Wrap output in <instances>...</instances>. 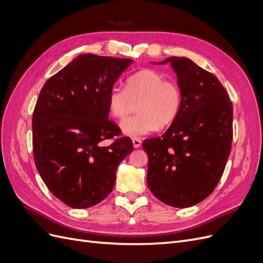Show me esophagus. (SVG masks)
Instances as JSON below:
<instances>
[{"instance_id": "1", "label": "esophagus", "mask_w": 263, "mask_h": 263, "mask_svg": "<svg viewBox=\"0 0 263 263\" xmlns=\"http://www.w3.org/2000/svg\"><path fill=\"white\" fill-rule=\"evenodd\" d=\"M133 145L135 148H139L141 146V140L139 138H134L133 139Z\"/></svg>"}]
</instances>
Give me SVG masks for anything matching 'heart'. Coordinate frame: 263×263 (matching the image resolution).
<instances>
[{
  "mask_svg": "<svg viewBox=\"0 0 263 263\" xmlns=\"http://www.w3.org/2000/svg\"><path fill=\"white\" fill-rule=\"evenodd\" d=\"M134 104L138 113L121 127L126 136L137 138L176 121L182 107V92L176 81L165 79L160 71L142 69L127 78L125 89L114 86L107 97L108 112L118 121L127 117Z\"/></svg>",
  "mask_w": 263,
  "mask_h": 263,
  "instance_id": "1",
  "label": "heart"
}]
</instances>
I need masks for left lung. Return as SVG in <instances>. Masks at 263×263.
<instances>
[{
    "label": "left lung",
    "mask_w": 263,
    "mask_h": 263,
    "mask_svg": "<svg viewBox=\"0 0 263 263\" xmlns=\"http://www.w3.org/2000/svg\"><path fill=\"white\" fill-rule=\"evenodd\" d=\"M182 92L178 118L161 137L146 139L147 184L173 208H190L212 194L224 173L233 141V104L209 71L185 57H170Z\"/></svg>",
    "instance_id": "1"
}]
</instances>
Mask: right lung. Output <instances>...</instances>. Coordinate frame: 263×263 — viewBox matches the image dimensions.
<instances>
[{
	"instance_id": "right-lung-1",
	"label": "right lung",
	"mask_w": 263,
	"mask_h": 263,
	"mask_svg": "<svg viewBox=\"0 0 263 263\" xmlns=\"http://www.w3.org/2000/svg\"><path fill=\"white\" fill-rule=\"evenodd\" d=\"M132 59L78 55L44 84L33 114V153L46 186L72 209L112 192L116 169L133 141L108 119L107 97ZM118 138L109 146L100 142Z\"/></svg>"
}]
</instances>
